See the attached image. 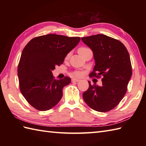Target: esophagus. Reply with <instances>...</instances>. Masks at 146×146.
I'll return each instance as SVG.
<instances>
[{
	"instance_id": "34e87169",
	"label": "esophagus",
	"mask_w": 146,
	"mask_h": 146,
	"mask_svg": "<svg viewBox=\"0 0 146 146\" xmlns=\"http://www.w3.org/2000/svg\"><path fill=\"white\" fill-rule=\"evenodd\" d=\"M72 81L73 82H78L80 81V80L79 79H77V78H73L72 80Z\"/></svg>"
}]
</instances>
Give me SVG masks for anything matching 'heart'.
I'll list each match as a JSON object with an SVG mask.
<instances>
[{
    "mask_svg": "<svg viewBox=\"0 0 146 146\" xmlns=\"http://www.w3.org/2000/svg\"><path fill=\"white\" fill-rule=\"evenodd\" d=\"M87 49H88V48H85V47L80 48L78 49V53L80 54V55H81L83 52L85 51L86 50H87ZM68 56H69V54L67 55V57H68ZM73 75L74 76H80L82 75V73L80 72V71H74V72L73 73Z\"/></svg>",
    "mask_w": 146,
    "mask_h": 146,
    "instance_id": "b5f03b06",
    "label": "heart"
}]
</instances>
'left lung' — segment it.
I'll use <instances>...</instances> for the list:
<instances>
[{"label": "left lung", "mask_w": 146, "mask_h": 146, "mask_svg": "<svg viewBox=\"0 0 146 146\" xmlns=\"http://www.w3.org/2000/svg\"><path fill=\"white\" fill-rule=\"evenodd\" d=\"M90 48L95 65L90 77L100 78L102 85H91L83 94V100L93 110L106 112L115 107L124 97L132 76L130 56L124 44L104 35L82 38Z\"/></svg>", "instance_id": "obj_1"}]
</instances>
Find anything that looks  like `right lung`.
<instances>
[{
	"instance_id": "right-lung-1",
	"label": "right lung",
	"mask_w": 146,
	"mask_h": 146,
	"mask_svg": "<svg viewBox=\"0 0 146 146\" xmlns=\"http://www.w3.org/2000/svg\"><path fill=\"white\" fill-rule=\"evenodd\" d=\"M80 41V37L50 34L32 39L24 48L17 68L19 88L36 109L48 110L60 101L63 88L70 84L71 78L56 80L52 71L63 64Z\"/></svg>"
}]
</instances>
